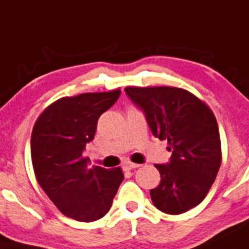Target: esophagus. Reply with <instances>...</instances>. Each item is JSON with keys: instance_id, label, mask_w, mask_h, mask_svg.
Listing matches in <instances>:
<instances>
[{"instance_id": "34e87169", "label": "esophagus", "mask_w": 249, "mask_h": 249, "mask_svg": "<svg viewBox=\"0 0 249 249\" xmlns=\"http://www.w3.org/2000/svg\"><path fill=\"white\" fill-rule=\"evenodd\" d=\"M138 167H141V164L133 163V162H130V161L124 162V164H123V168H124L125 171H131V169L138 168Z\"/></svg>"}]
</instances>
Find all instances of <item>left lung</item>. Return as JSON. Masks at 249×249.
<instances>
[{
	"instance_id": "left-lung-1",
	"label": "left lung",
	"mask_w": 249,
	"mask_h": 249,
	"mask_svg": "<svg viewBox=\"0 0 249 249\" xmlns=\"http://www.w3.org/2000/svg\"><path fill=\"white\" fill-rule=\"evenodd\" d=\"M127 96L144 113L155 137L168 142L166 164H155L161 174L150 190L154 205L162 213H186L203 201L221 167L218 125L210 107L190 91L177 87H126Z\"/></svg>"
}]
</instances>
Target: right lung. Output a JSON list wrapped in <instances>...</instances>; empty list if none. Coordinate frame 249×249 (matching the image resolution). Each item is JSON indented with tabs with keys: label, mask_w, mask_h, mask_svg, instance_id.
<instances>
[{
	"label": "right lung",
	"mask_w": 249,
	"mask_h": 249,
	"mask_svg": "<svg viewBox=\"0 0 249 249\" xmlns=\"http://www.w3.org/2000/svg\"><path fill=\"white\" fill-rule=\"evenodd\" d=\"M120 93L118 88L65 96L45 108L33 127L31 155L36 180L58 210L76 221L104 217L124 180L119 167L90 168L82 154L94 140L99 117Z\"/></svg>",
	"instance_id": "right-lung-1"
}]
</instances>
